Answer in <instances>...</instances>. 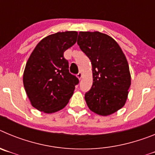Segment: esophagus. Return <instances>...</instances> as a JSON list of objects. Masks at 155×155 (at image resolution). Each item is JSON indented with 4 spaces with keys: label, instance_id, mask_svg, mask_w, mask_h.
Instances as JSON below:
<instances>
[{
    "label": "esophagus",
    "instance_id": "obj_1",
    "mask_svg": "<svg viewBox=\"0 0 155 155\" xmlns=\"http://www.w3.org/2000/svg\"><path fill=\"white\" fill-rule=\"evenodd\" d=\"M82 76H83V74H82L81 72H79V73L78 74V75H77V78H78V80H81V79L82 78Z\"/></svg>",
    "mask_w": 155,
    "mask_h": 155
}]
</instances>
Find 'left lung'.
Masks as SVG:
<instances>
[{
	"label": "left lung",
	"instance_id": "8db88e82",
	"mask_svg": "<svg viewBox=\"0 0 155 155\" xmlns=\"http://www.w3.org/2000/svg\"><path fill=\"white\" fill-rule=\"evenodd\" d=\"M78 44L90 59L93 83L84 95L87 107L107 116L124 106L131 84L125 54L114 39L99 31H80Z\"/></svg>",
	"mask_w": 155,
	"mask_h": 155
}]
</instances>
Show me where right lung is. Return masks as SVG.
<instances>
[{
	"mask_svg": "<svg viewBox=\"0 0 155 155\" xmlns=\"http://www.w3.org/2000/svg\"><path fill=\"white\" fill-rule=\"evenodd\" d=\"M78 31H58L36 45L27 61L23 84L31 105L45 113L64 109L78 79L69 72L64 53L75 44Z\"/></svg>",
	"mask_w": 155,
	"mask_h": 155,
	"instance_id": "right-lung-1",
	"label": "right lung"
}]
</instances>
